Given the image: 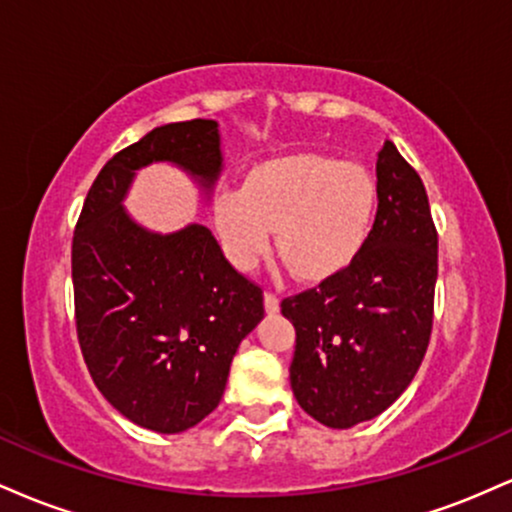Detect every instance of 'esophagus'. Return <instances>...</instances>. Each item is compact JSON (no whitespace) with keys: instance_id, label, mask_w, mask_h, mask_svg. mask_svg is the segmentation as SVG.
Here are the masks:
<instances>
[{"instance_id":"esophagus-1","label":"esophagus","mask_w":512,"mask_h":512,"mask_svg":"<svg viewBox=\"0 0 512 512\" xmlns=\"http://www.w3.org/2000/svg\"><path fill=\"white\" fill-rule=\"evenodd\" d=\"M264 310H267L269 315L279 313V298H276L272 291H264Z\"/></svg>"}]
</instances>
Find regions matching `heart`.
<instances>
[{
  "label": "heart",
  "mask_w": 512,
  "mask_h": 512,
  "mask_svg": "<svg viewBox=\"0 0 512 512\" xmlns=\"http://www.w3.org/2000/svg\"><path fill=\"white\" fill-rule=\"evenodd\" d=\"M378 214V182L358 163L320 154L272 158L214 199V223L228 260L252 269L272 248L296 279L320 284L366 248Z\"/></svg>",
  "instance_id": "b5f03b06"
}]
</instances>
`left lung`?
<instances>
[{
  "mask_svg": "<svg viewBox=\"0 0 512 512\" xmlns=\"http://www.w3.org/2000/svg\"><path fill=\"white\" fill-rule=\"evenodd\" d=\"M375 175L378 214L361 255L281 303L296 327L291 390L330 428L383 414L414 380L431 339L438 233L426 187L392 142Z\"/></svg>",
  "mask_w": 512,
  "mask_h": 512,
  "instance_id": "1",
  "label": "left lung"
}]
</instances>
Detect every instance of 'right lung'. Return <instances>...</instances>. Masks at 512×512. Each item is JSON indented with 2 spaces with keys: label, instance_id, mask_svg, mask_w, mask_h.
Listing matches in <instances>:
<instances>
[{
  "label": "right lung",
  "instance_id": "obj_1",
  "mask_svg": "<svg viewBox=\"0 0 512 512\" xmlns=\"http://www.w3.org/2000/svg\"><path fill=\"white\" fill-rule=\"evenodd\" d=\"M173 163L204 192L223 168L214 120L151 129L105 163L72 240L76 334L93 383L132 424L197 426L219 407L240 342L264 317L262 289L202 223L154 233L127 214L139 168Z\"/></svg>",
  "mask_w": 512,
  "mask_h": 512
}]
</instances>
